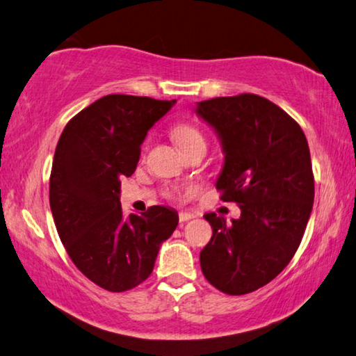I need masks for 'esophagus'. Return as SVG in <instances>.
Masks as SVG:
<instances>
[{
	"instance_id": "1",
	"label": "esophagus",
	"mask_w": 356,
	"mask_h": 356,
	"mask_svg": "<svg viewBox=\"0 0 356 356\" xmlns=\"http://www.w3.org/2000/svg\"><path fill=\"white\" fill-rule=\"evenodd\" d=\"M191 218H193V215L188 213V212H180L179 213V221L180 222H186V221H190Z\"/></svg>"
}]
</instances>
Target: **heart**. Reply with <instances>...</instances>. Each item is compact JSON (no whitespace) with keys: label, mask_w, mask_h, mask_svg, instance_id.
I'll return each mask as SVG.
<instances>
[{"label":"heart","mask_w":356,"mask_h":356,"mask_svg":"<svg viewBox=\"0 0 356 356\" xmlns=\"http://www.w3.org/2000/svg\"><path fill=\"white\" fill-rule=\"evenodd\" d=\"M172 135L176 138L180 149H186L196 143H204L201 130L190 122H180L172 129Z\"/></svg>","instance_id":"b5f03b06"}]
</instances>
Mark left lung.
<instances>
[{
  "label": "left lung",
  "instance_id": "obj_1",
  "mask_svg": "<svg viewBox=\"0 0 356 356\" xmlns=\"http://www.w3.org/2000/svg\"><path fill=\"white\" fill-rule=\"evenodd\" d=\"M196 114L225 154L216 190L242 210L232 225L204 215L213 234L201 270L227 295L254 292L286 268L303 238L314 202L308 141L284 110L256 94L197 102Z\"/></svg>",
  "mask_w": 356,
  "mask_h": 356
}]
</instances>
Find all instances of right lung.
Masks as SVG:
<instances>
[{
  "label": "right lung",
  "instance_id": "1",
  "mask_svg": "<svg viewBox=\"0 0 356 356\" xmlns=\"http://www.w3.org/2000/svg\"><path fill=\"white\" fill-rule=\"evenodd\" d=\"M176 100L105 95L65 125L53 159L50 209L76 268L102 289L125 292L152 273L161 243L177 227L174 209L141 215L120 209V177L135 172L141 144Z\"/></svg>",
  "mask_w": 356,
  "mask_h": 356
}]
</instances>
